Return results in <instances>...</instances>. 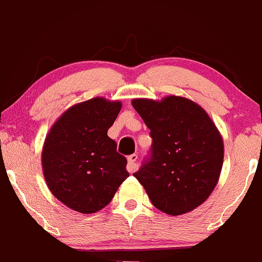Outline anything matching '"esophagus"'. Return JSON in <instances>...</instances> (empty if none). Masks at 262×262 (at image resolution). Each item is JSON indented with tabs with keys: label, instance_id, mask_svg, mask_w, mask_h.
Listing matches in <instances>:
<instances>
[{
	"label": "esophagus",
	"instance_id": "1",
	"mask_svg": "<svg viewBox=\"0 0 262 262\" xmlns=\"http://www.w3.org/2000/svg\"><path fill=\"white\" fill-rule=\"evenodd\" d=\"M137 161H138V154H132V156L128 157V170L130 173L136 172V170L138 169V163H137Z\"/></svg>",
	"mask_w": 262,
	"mask_h": 262
}]
</instances>
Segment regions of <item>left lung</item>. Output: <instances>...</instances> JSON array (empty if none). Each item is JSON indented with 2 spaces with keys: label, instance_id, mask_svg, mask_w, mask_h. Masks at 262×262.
<instances>
[{
  "label": "left lung",
  "instance_id": "8db88e82",
  "mask_svg": "<svg viewBox=\"0 0 262 262\" xmlns=\"http://www.w3.org/2000/svg\"><path fill=\"white\" fill-rule=\"evenodd\" d=\"M132 105L153 139L149 157L134 177L164 213L178 216L194 210L219 182L224 163L219 129L198 104L182 96L133 99Z\"/></svg>",
  "mask_w": 262,
  "mask_h": 262
}]
</instances>
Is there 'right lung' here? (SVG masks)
<instances>
[{
  "instance_id": "obj_1",
  "label": "right lung",
  "mask_w": 262,
  "mask_h": 262,
  "mask_svg": "<svg viewBox=\"0 0 262 262\" xmlns=\"http://www.w3.org/2000/svg\"><path fill=\"white\" fill-rule=\"evenodd\" d=\"M122 109L104 98L75 104L51 126L43 143V177L55 197L74 211L95 213L129 177L126 158L108 137Z\"/></svg>"
}]
</instances>
